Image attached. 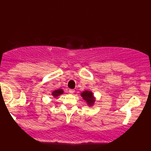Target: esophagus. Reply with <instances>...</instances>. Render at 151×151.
<instances>
[{
    "instance_id": "34e87169",
    "label": "esophagus",
    "mask_w": 151,
    "mask_h": 151,
    "mask_svg": "<svg viewBox=\"0 0 151 151\" xmlns=\"http://www.w3.org/2000/svg\"><path fill=\"white\" fill-rule=\"evenodd\" d=\"M69 92L70 93H73L74 92H75V90L74 89H69Z\"/></svg>"
}]
</instances>
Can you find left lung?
<instances>
[{"label":"left lung","instance_id":"1","mask_svg":"<svg viewBox=\"0 0 151 151\" xmlns=\"http://www.w3.org/2000/svg\"><path fill=\"white\" fill-rule=\"evenodd\" d=\"M81 96L84 99V101H86L88 106H92L94 104L96 98H95L93 94V93L91 91H84L81 93Z\"/></svg>","mask_w":151,"mask_h":151}]
</instances>
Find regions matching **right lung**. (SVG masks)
I'll use <instances>...</instances> for the list:
<instances>
[{
  "label": "right lung",
  "mask_w": 151,
  "mask_h": 151,
  "mask_svg": "<svg viewBox=\"0 0 151 151\" xmlns=\"http://www.w3.org/2000/svg\"><path fill=\"white\" fill-rule=\"evenodd\" d=\"M63 90L61 89V88H60V89H57V90H55L53 91L52 92V96H53V98H56V97L60 96V95H62L63 93Z\"/></svg>",
  "instance_id": "obj_1"
}]
</instances>
